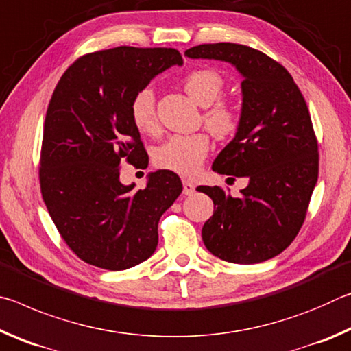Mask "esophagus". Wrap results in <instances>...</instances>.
Instances as JSON below:
<instances>
[{"label": "esophagus", "mask_w": 351, "mask_h": 351, "mask_svg": "<svg viewBox=\"0 0 351 351\" xmlns=\"http://www.w3.org/2000/svg\"><path fill=\"white\" fill-rule=\"evenodd\" d=\"M182 192H184V195H193V192H195L193 182H190L187 180H182Z\"/></svg>", "instance_id": "obj_1"}]
</instances>
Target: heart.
<instances>
[{
    "label": "heart",
    "instance_id": "b5f03b06",
    "mask_svg": "<svg viewBox=\"0 0 351 351\" xmlns=\"http://www.w3.org/2000/svg\"><path fill=\"white\" fill-rule=\"evenodd\" d=\"M184 90L201 106H206L203 119L206 127L218 138L232 136L240 127L241 112L239 106L228 99H221L226 88L224 77L212 68H195L184 75ZM130 116L134 127L142 133L154 134L159 130L156 96L152 86H144L134 93L130 102ZM210 150V141L206 133L175 134L154 152L158 167L167 169L182 176L198 173Z\"/></svg>",
    "mask_w": 351,
    "mask_h": 351
}]
</instances>
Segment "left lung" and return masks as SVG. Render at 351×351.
Masks as SVG:
<instances>
[{
  "mask_svg": "<svg viewBox=\"0 0 351 351\" xmlns=\"http://www.w3.org/2000/svg\"><path fill=\"white\" fill-rule=\"evenodd\" d=\"M186 56L229 62L243 75L240 127L212 169L249 184L240 198L218 186L197 189L215 209L203 226L204 245L230 263L269 260L299 234L317 182V139L305 99L287 68L254 47L198 45Z\"/></svg>",
  "mask_w": 351,
  "mask_h": 351,
  "instance_id": "8db88e82",
  "label": "left lung"
}]
</instances>
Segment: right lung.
<instances>
[{"label": "right lung", "instance_id": "obj_1", "mask_svg": "<svg viewBox=\"0 0 351 351\" xmlns=\"http://www.w3.org/2000/svg\"><path fill=\"white\" fill-rule=\"evenodd\" d=\"M171 64L173 47L119 46L77 58L46 111L40 189L62 239L77 257L122 271L158 246V223L182 192L180 176L159 170L144 189L119 181L121 164L145 169L148 154L130 116L136 91Z\"/></svg>", "mask_w": 351, "mask_h": 351}]
</instances>
